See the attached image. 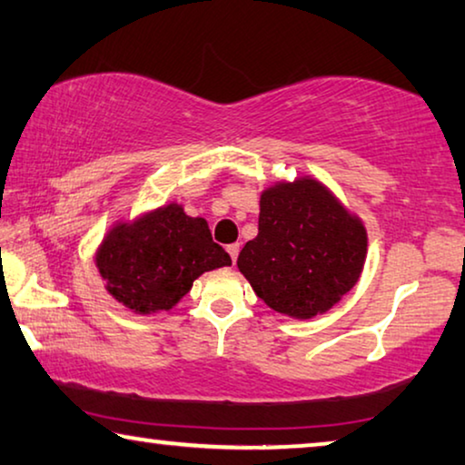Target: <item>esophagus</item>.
Wrapping results in <instances>:
<instances>
[{"instance_id":"1","label":"esophagus","mask_w":465,"mask_h":465,"mask_svg":"<svg viewBox=\"0 0 465 465\" xmlns=\"http://www.w3.org/2000/svg\"><path fill=\"white\" fill-rule=\"evenodd\" d=\"M227 252H230L232 261L235 262V259H238V254H240V244H238V242H235V244H230V246H227Z\"/></svg>"}]
</instances>
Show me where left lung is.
I'll return each mask as SVG.
<instances>
[{"mask_svg":"<svg viewBox=\"0 0 465 465\" xmlns=\"http://www.w3.org/2000/svg\"><path fill=\"white\" fill-rule=\"evenodd\" d=\"M366 246L362 221L306 175L261 194L259 235L242 248L238 269L272 311L312 319L358 283Z\"/></svg>","mask_w":465,"mask_h":465,"instance_id":"obj_1","label":"left lung"}]
</instances>
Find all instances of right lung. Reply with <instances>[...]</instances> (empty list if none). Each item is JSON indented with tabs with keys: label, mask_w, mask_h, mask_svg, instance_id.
Instances as JSON below:
<instances>
[{
	"label": "right lung",
	"mask_w": 465,
	"mask_h": 465,
	"mask_svg": "<svg viewBox=\"0 0 465 465\" xmlns=\"http://www.w3.org/2000/svg\"><path fill=\"white\" fill-rule=\"evenodd\" d=\"M94 262L105 290L136 314L172 311L204 271L230 267L213 242L209 223L169 203L136 221L115 223L103 238Z\"/></svg>",
	"instance_id": "right-lung-1"
}]
</instances>
